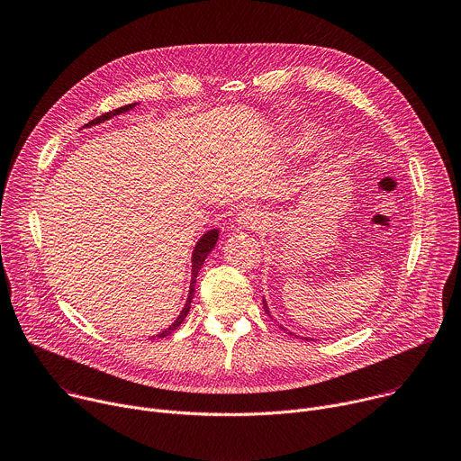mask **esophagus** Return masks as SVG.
Listing matches in <instances>:
<instances>
[{
	"instance_id": "esophagus-1",
	"label": "esophagus",
	"mask_w": 461,
	"mask_h": 461,
	"mask_svg": "<svg viewBox=\"0 0 461 461\" xmlns=\"http://www.w3.org/2000/svg\"><path fill=\"white\" fill-rule=\"evenodd\" d=\"M265 222V213L257 208H246L235 217L237 230H258Z\"/></svg>"
}]
</instances>
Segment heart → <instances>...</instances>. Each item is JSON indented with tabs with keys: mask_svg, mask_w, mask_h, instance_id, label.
<instances>
[{
	"mask_svg": "<svg viewBox=\"0 0 461 461\" xmlns=\"http://www.w3.org/2000/svg\"><path fill=\"white\" fill-rule=\"evenodd\" d=\"M312 139H313L312 133H310V131H306V133H303V137L295 142V149H299V151H301V149H306L308 144L312 142Z\"/></svg>",
	"mask_w": 461,
	"mask_h": 461,
	"instance_id": "obj_1",
	"label": "heart"
}]
</instances>
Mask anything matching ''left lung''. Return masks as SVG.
Returning a JSON list of instances; mask_svg holds the SVG:
<instances>
[{
  "mask_svg": "<svg viewBox=\"0 0 461 461\" xmlns=\"http://www.w3.org/2000/svg\"><path fill=\"white\" fill-rule=\"evenodd\" d=\"M262 306H265V312L270 315V310H268V304H267V301H265V299H262ZM270 317H272V315H270ZM281 328H283V326H281ZM290 336H294V334L290 332ZM295 338H297V336H295ZM304 339H306V338H304ZM306 341H312V339H306Z\"/></svg>",
  "mask_w": 461,
  "mask_h": 461,
  "instance_id": "8db88e82",
  "label": "left lung"
}]
</instances>
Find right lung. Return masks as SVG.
I'll return each instance as SVG.
<instances>
[{
  "mask_svg": "<svg viewBox=\"0 0 461 461\" xmlns=\"http://www.w3.org/2000/svg\"><path fill=\"white\" fill-rule=\"evenodd\" d=\"M139 104H129V105H123V107H118V109H114V111H111V113H105V114H102V116H98V118H95V120H91L89 123H87V127H93V125H98V123H104V122H107V120H111L113 116H118V114H123V113H127V111H131L133 107H137ZM217 240H219V230H210V231H206L201 239H199V242L194 244V248H193V253H191V283H189V294H187V299H185V304H184V308H182V312L178 313V317L167 326V328H164L162 332H158L157 336H153L151 339H160V338H166V336H169V334H173L176 328L182 324V321L185 319V315L189 313V308H191V301H193V295H194V283H196V276H199V272H201V268H203V265H204V260L208 258V255L212 253V249L215 248V244H217Z\"/></svg>",
  "mask_w": 461,
  "mask_h": 461,
  "instance_id": "add662e5",
  "label": "right lung"
}]
</instances>
